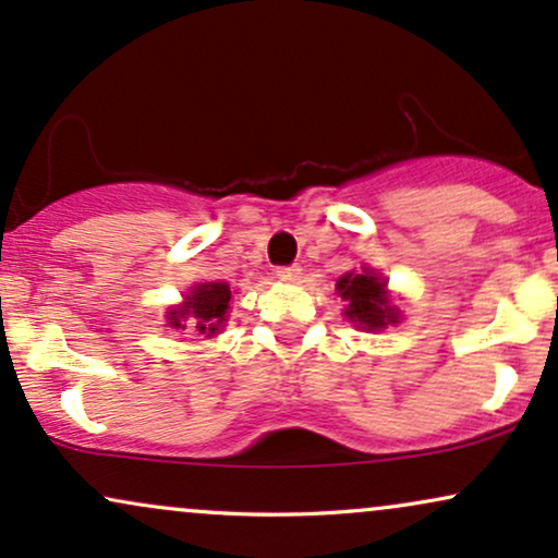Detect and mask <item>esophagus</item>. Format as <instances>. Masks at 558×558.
<instances>
[{
    "label": "esophagus",
    "mask_w": 558,
    "mask_h": 558,
    "mask_svg": "<svg viewBox=\"0 0 558 558\" xmlns=\"http://www.w3.org/2000/svg\"><path fill=\"white\" fill-rule=\"evenodd\" d=\"M300 274H303V268H300L298 264H292V266H279V268H277V277H279L281 281H298Z\"/></svg>",
    "instance_id": "obj_1"
}]
</instances>
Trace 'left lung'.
<instances>
[{
    "label": "left lung",
    "mask_w": 558,
    "mask_h": 558,
    "mask_svg": "<svg viewBox=\"0 0 558 558\" xmlns=\"http://www.w3.org/2000/svg\"><path fill=\"white\" fill-rule=\"evenodd\" d=\"M337 290L347 300V318L365 329H384L386 324H397V307L386 300V284L373 271L344 274L337 281Z\"/></svg>",
    "instance_id": "1"
}]
</instances>
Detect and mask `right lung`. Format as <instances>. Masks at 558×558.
Returning <instances> with one entry per match:
<instances>
[{
    "mask_svg": "<svg viewBox=\"0 0 558 558\" xmlns=\"http://www.w3.org/2000/svg\"><path fill=\"white\" fill-rule=\"evenodd\" d=\"M229 300H232V292H229L225 281L198 284L185 298V305L172 307L169 326H174V329H195L206 333V337H214L219 326L227 320Z\"/></svg>",
    "mask_w": 558,
    "mask_h": 558,
    "instance_id": "right-lung-1",
    "label": "right lung"
}]
</instances>
